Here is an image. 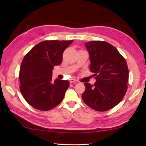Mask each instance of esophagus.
<instances>
[{
	"mask_svg": "<svg viewBox=\"0 0 146 146\" xmlns=\"http://www.w3.org/2000/svg\"><path fill=\"white\" fill-rule=\"evenodd\" d=\"M76 82V80H75V79H73V78H71V79L70 80V83H73V82Z\"/></svg>",
	"mask_w": 146,
	"mask_h": 146,
	"instance_id": "obj_1",
	"label": "esophagus"
}]
</instances>
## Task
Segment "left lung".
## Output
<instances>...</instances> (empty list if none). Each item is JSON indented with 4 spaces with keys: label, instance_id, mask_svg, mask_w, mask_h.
<instances>
[{
    "label": "left lung",
    "instance_id": "obj_1",
    "mask_svg": "<svg viewBox=\"0 0 146 146\" xmlns=\"http://www.w3.org/2000/svg\"><path fill=\"white\" fill-rule=\"evenodd\" d=\"M88 51L90 70L95 73L94 85L85 83L83 102L97 111L111 109L119 103L127 90L129 70L127 62L110 43L94 41L85 42Z\"/></svg>",
    "mask_w": 146,
    "mask_h": 146
}]
</instances>
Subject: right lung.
<instances>
[{
    "mask_svg": "<svg viewBox=\"0 0 146 146\" xmlns=\"http://www.w3.org/2000/svg\"><path fill=\"white\" fill-rule=\"evenodd\" d=\"M71 41H44L37 44L25 55L20 68V90L30 105L42 111L56 107L63 100L70 82L52 81V70L60 65L63 53Z\"/></svg>",
    "mask_w": 146,
    "mask_h": 146,
    "instance_id": "add662e5",
    "label": "right lung"
}]
</instances>
